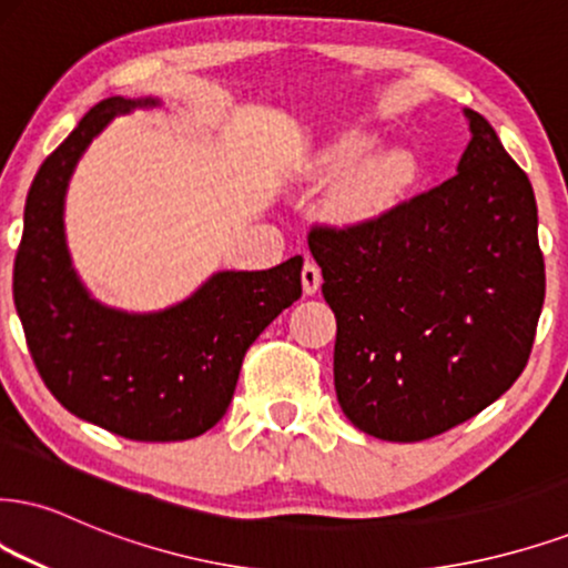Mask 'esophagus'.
<instances>
[{
  "mask_svg": "<svg viewBox=\"0 0 568 568\" xmlns=\"http://www.w3.org/2000/svg\"><path fill=\"white\" fill-rule=\"evenodd\" d=\"M303 290L305 295H316L321 290V268L313 261H305L303 265Z\"/></svg>",
  "mask_w": 568,
  "mask_h": 568,
  "instance_id": "obj_1",
  "label": "esophagus"
}]
</instances>
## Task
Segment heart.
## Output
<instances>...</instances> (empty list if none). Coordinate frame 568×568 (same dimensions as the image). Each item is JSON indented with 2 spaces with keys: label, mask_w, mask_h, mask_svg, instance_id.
Returning <instances> with one entry per match:
<instances>
[{
  "label": "heart",
  "mask_w": 568,
  "mask_h": 568,
  "mask_svg": "<svg viewBox=\"0 0 568 568\" xmlns=\"http://www.w3.org/2000/svg\"><path fill=\"white\" fill-rule=\"evenodd\" d=\"M376 144H379V139L368 134V131H345V134L328 139L321 146L313 165H316L321 176H342V173L353 171L355 165L363 163L376 150ZM413 181H416V160H413L410 152L389 150L358 168L342 184L339 205L347 213L358 215V219H368V215L382 213L392 202L400 200Z\"/></svg>",
  "instance_id": "obj_1"
}]
</instances>
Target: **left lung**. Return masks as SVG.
I'll use <instances>...</instances> for the list:
<instances>
[{"label":"left lung","mask_w":568,"mask_h":568,"mask_svg":"<svg viewBox=\"0 0 568 568\" xmlns=\"http://www.w3.org/2000/svg\"><path fill=\"white\" fill-rule=\"evenodd\" d=\"M466 118L471 142L453 179L307 234L337 318V400L376 439L418 443L474 418L519 379L535 342V192L487 118Z\"/></svg>","instance_id":"1"}]
</instances>
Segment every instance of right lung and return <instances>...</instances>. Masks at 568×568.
Segmentation results:
<instances>
[{
  "label": "right lung",
  "mask_w": 568,
  "mask_h": 568,
  "mask_svg": "<svg viewBox=\"0 0 568 568\" xmlns=\"http://www.w3.org/2000/svg\"><path fill=\"white\" fill-rule=\"evenodd\" d=\"M146 104L158 100H102L41 163L26 200L12 297L39 376L62 408L136 443H179L221 422L244 353L303 295V257L268 271H221L158 313L97 303L70 265L68 181L104 125Z\"/></svg>",
  "instance_id": "1"
}]
</instances>
